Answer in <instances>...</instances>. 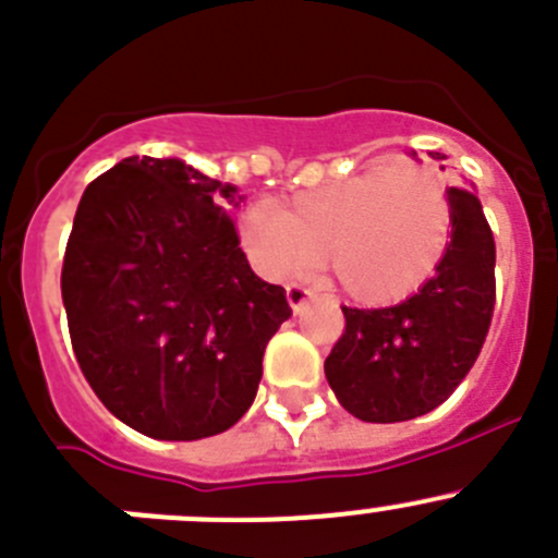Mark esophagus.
Here are the masks:
<instances>
[{"label":"esophagus","instance_id":"obj_1","mask_svg":"<svg viewBox=\"0 0 558 558\" xmlns=\"http://www.w3.org/2000/svg\"><path fill=\"white\" fill-rule=\"evenodd\" d=\"M288 301H290V306H293L295 315H301V312H304V310H310L312 293L306 288H301V284H290V288H288Z\"/></svg>","mask_w":558,"mask_h":558}]
</instances>
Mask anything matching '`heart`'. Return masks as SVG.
<instances>
[{
  "mask_svg": "<svg viewBox=\"0 0 558 558\" xmlns=\"http://www.w3.org/2000/svg\"><path fill=\"white\" fill-rule=\"evenodd\" d=\"M248 257L274 279L326 263L339 293L386 306L416 293L452 238V196L422 163H384L299 194L284 210L254 203L241 214Z\"/></svg>",
  "mask_w": 558,
  "mask_h": 558,
  "instance_id": "heart-1",
  "label": "heart"
}]
</instances>
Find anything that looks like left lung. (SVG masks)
I'll return each mask as SVG.
<instances>
[{
    "label": "left lung",
    "mask_w": 558,
    "mask_h": 558,
    "mask_svg": "<svg viewBox=\"0 0 558 558\" xmlns=\"http://www.w3.org/2000/svg\"><path fill=\"white\" fill-rule=\"evenodd\" d=\"M449 196L452 241L427 282L384 310L342 306L344 331L326 359V378L339 405L362 422H408L438 408L485 344L496 304V241L474 191L449 189Z\"/></svg>",
    "instance_id": "left-lung-1"
}]
</instances>
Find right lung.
I'll list each match as a JSON object with an SVG mask.
<instances>
[{
    "label": "right lung",
    "mask_w": 558,
    "mask_h": 558,
    "mask_svg": "<svg viewBox=\"0 0 558 558\" xmlns=\"http://www.w3.org/2000/svg\"><path fill=\"white\" fill-rule=\"evenodd\" d=\"M241 199L180 158L131 156L78 203L62 259L73 353L98 400L147 438L230 429L293 315L243 254Z\"/></svg>",
    "instance_id": "obj_1"
}]
</instances>
